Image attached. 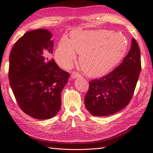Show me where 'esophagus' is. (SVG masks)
<instances>
[{
	"mask_svg": "<svg viewBox=\"0 0 153 153\" xmlns=\"http://www.w3.org/2000/svg\"><path fill=\"white\" fill-rule=\"evenodd\" d=\"M78 77H80V74L76 72H73L72 74H71V78L73 79H76V78H78Z\"/></svg>",
	"mask_w": 153,
	"mask_h": 153,
	"instance_id": "34e87169",
	"label": "esophagus"
}]
</instances>
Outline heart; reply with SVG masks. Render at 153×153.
I'll use <instances>...</instances> for the list:
<instances>
[{"label":"heart","mask_w":153,"mask_h":153,"mask_svg":"<svg viewBox=\"0 0 153 153\" xmlns=\"http://www.w3.org/2000/svg\"><path fill=\"white\" fill-rule=\"evenodd\" d=\"M128 41L126 36L107 30L81 31L71 33V39L63 36L59 41L55 57L63 68H69L80 53L79 63L90 77L104 75L119 63L126 53Z\"/></svg>","instance_id":"1"}]
</instances>
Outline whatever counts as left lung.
<instances>
[{
  "label": "left lung",
  "mask_w": 153,
  "mask_h": 153,
  "mask_svg": "<svg viewBox=\"0 0 153 153\" xmlns=\"http://www.w3.org/2000/svg\"><path fill=\"white\" fill-rule=\"evenodd\" d=\"M141 69L140 49L133 38L131 47L119 67L108 74L90 82L85 97L91 115L106 116L127 106L131 99Z\"/></svg>",
  "instance_id": "1"
}]
</instances>
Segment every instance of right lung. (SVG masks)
I'll list each match as a JSON object with an SVG mask.
<instances>
[{
  "instance_id": "right-lung-1",
  "label": "right lung",
  "mask_w": 153,
  "mask_h": 153,
  "mask_svg": "<svg viewBox=\"0 0 153 153\" xmlns=\"http://www.w3.org/2000/svg\"><path fill=\"white\" fill-rule=\"evenodd\" d=\"M52 34L46 29L29 31L15 43L9 57L8 78L24 113L38 120L54 117L69 74L51 59Z\"/></svg>"
}]
</instances>
